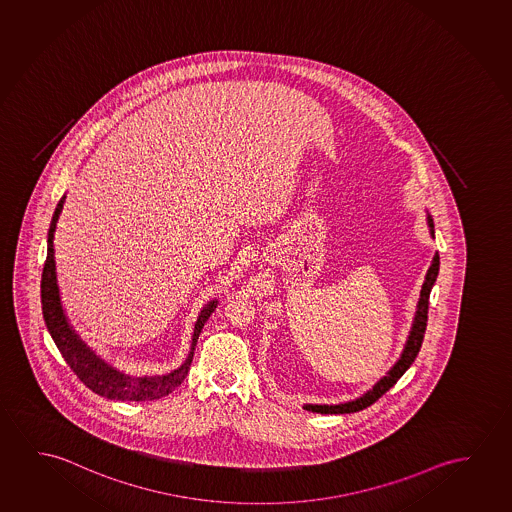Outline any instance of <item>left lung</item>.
<instances>
[{"label":"left lung","instance_id":"obj_1","mask_svg":"<svg viewBox=\"0 0 512 512\" xmlns=\"http://www.w3.org/2000/svg\"><path fill=\"white\" fill-rule=\"evenodd\" d=\"M429 221V227H431V234H434V225L431 216H427ZM440 271V255L436 253L431 262V268L427 269V275H425V282L422 285V292H420V301H418L417 315H415V323L409 333L408 342L406 347L402 351V356L399 358V362L395 363L392 370L386 374L385 378L381 379L376 383V386L369 390L367 394L356 399V401L346 402V404H337V406H305L308 411H314V413H321V415H342V413H354V411H362V409L369 408L370 404L378 401L381 395L386 394L392 386L401 379L402 374L409 369V365L415 362L418 351L422 347V340H424L425 328H427V312H429V294L433 289L434 282H436V276Z\"/></svg>","mask_w":512,"mask_h":512}]
</instances>
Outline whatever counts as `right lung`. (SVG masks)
<instances>
[{"mask_svg":"<svg viewBox=\"0 0 512 512\" xmlns=\"http://www.w3.org/2000/svg\"><path fill=\"white\" fill-rule=\"evenodd\" d=\"M63 200H65V195L60 198V202L56 205L53 220L49 225L48 257L44 262L42 282H40V298H42L44 321H46L51 337L55 340L58 351L62 353L63 360L67 362V365L71 367L72 372L78 376L83 385L90 388L94 394L111 399V401H154V399H161L165 395L172 394L173 390L181 385L184 378L188 376L189 365L193 360V351L197 346L198 335L204 328L205 321L213 314L218 301L216 299L209 301L204 310L198 315L195 333H193V342H191V351H189L186 362L182 363L179 369L173 370L165 376H145V378H134V376H127V374H122V372L113 369L78 339V335L71 330V326L65 319V314H63L60 292H58V284H56L55 246H53L56 221L62 213Z\"/></svg>","mask_w":512,"mask_h":512,"instance_id":"obj_1","label":"right lung"}]
</instances>
